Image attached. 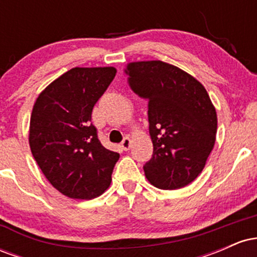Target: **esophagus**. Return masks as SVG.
I'll return each mask as SVG.
<instances>
[{
  "label": "esophagus",
  "mask_w": 257,
  "mask_h": 257,
  "mask_svg": "<svg viewBox=\"0 0 257 257\" xmlns=\"http://www.w3.org/2000/svg\"><path fill=\"white\" fill-rule=\"evenodd\" d=\"M131 145H132V140H131V138H128V137L123 139L122 144H120V146H122V149L124 150V151H128V150L131 149Z\"/></svg>",
  "instance_id": "esophagus-1"
}]
</instances>
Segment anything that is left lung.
<instances>
[{"mask_svg":"<svg viewBox=\"0 0 257 257\" xmlns=\"http://www.w3.org/2000/svg\"><path fill=\"white\" fill-rule=\"evenodd\" d=\"M132 90L149 104L152 158L144 166L150 184L179 190L196 180L213 151L217 116L204 85L161 60L126 64Z\"/></svg>","mask_w":257,"mask_h":257,"instance_id":"left-lung-1","label":"left lung"}]
</instances>
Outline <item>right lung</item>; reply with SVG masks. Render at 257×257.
Returning a JSON list of instances; mask_svg holds the SVG:
<instances>
[{
    "instance_id": "1",
    "label": "right lung",
    "mask_w": 257,
    "mask_h": 257,
    "mask_svg": "<svg viewBox=\"0 0 257 257\" xmlns=\"http://www.w3.org/2000/svg\"><path fill=\"white\" fill-rule=\"evenodd\" d=\"M117 70L73 67L41 91L30 118L29 144L43 175L64 196L93 199L110 187L117 152L105 149L91 111Z\"/></svg>"
}]
</instances>
